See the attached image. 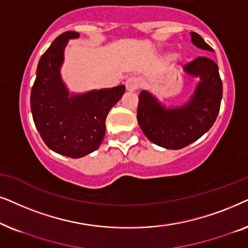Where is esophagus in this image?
<instances>
[{
  "mask_svg": "<svg viewBox=\"0 0 248 248\" xmlns=\"http://www.w3.org/2000/svg\"><path fill=\"white\" fill-rule=\"evenodd\" d=\"M141 86V80L138 77H129L126 80V88L129 92L137 91Z\"/></svg>",
  "mask_w": 248,
  "mask_h": 248,
  "instance_id": "1",
  "label": "esophagus"
}]
</instances>
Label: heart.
Segmentation results:
<instances>
[{"instance_id": "b5f03b06", "label": "heart", "mask_w": 248, "mask_h": 248, "mask_svg": "<svg viewBox=\"0 0 248 248\" xmlns=\"http://www.w3.org/2000/svg\"><path fill=\"white\" fill-rule=\"evenodd\" d=\"M168 57H169V55H168Z\"/></svg>"}]
</instances>
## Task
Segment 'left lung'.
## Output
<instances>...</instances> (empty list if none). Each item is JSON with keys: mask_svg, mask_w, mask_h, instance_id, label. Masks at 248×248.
<instances>
[{"mask_svg": "<svg viewBox=\"0 0 248 248\" xmlns=\"http://www.w3.org/2000/svg\"><path fill=\"white\" fill-rule=\"evenodd\" d=\"M190 37L197 47L213 51L197 32H190ZM184 69L201 78L194 96L186 105L167 110L146 91L138 96L137 121L140 129L152 143L168 150H180L202 137L213 126L220 111L222 80L216 62L197 57Z\"/></svg>", "mask_w": 248, "mask_h": 248, "instance_id": "8db88e82", "label": "left lung"}]
</instances>
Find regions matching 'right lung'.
I'll list each match as a JSON object with an SVG mask.
<instances>
[{"instance_id":"add662e5","label":"right lung","mask_w":248,"mask_h":248,"mask_svg":"<svg viewBox=\"0 0 248 248\" xmlns=\"http://www.w3.org/2000/svg\"><path fill=\"white\" fill-rule=\"evenodd\" d=\"M75 31L58 36L39 59L31 93V108L35 126L48 148L77 158L97 150L105 135L108 111L124 93V85L71 95L61 80L60 67L68 39Z\"/></svg>"}]
</instances>
